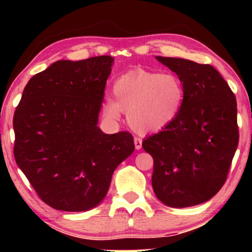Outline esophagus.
I'll list each match as a JSON object with an SVG mask.
<instances>
[{
  "label": "esophagus",
  "mask_w": 252,
  "mask_h": 252,
  "mask_svg": "<svg viewBox=\"0 0 252 252\" xmlns=\"http://www.w3.org/2000/svg\"><path fill=\"white\" fill-rule=\"evenodd\" d=\"M134 143H135V148L137 150H140L141 148H142V138L135 137L134 138Z\"/></svg>",
  "instance_id": "1"
}]
</instances>
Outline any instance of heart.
Returning a JSON list of instances; mask_svg holds the SVG:
<instances>
[{
    "label": "heart",
    "instance_id": "b5f03b06",
    "mask_svg": "<svg viewBox=\"0 0 252 252\" xmlns=\"http://www.w3.org/2000/svg\"><path fill=\"white\" fill-rule=\"evenodd\" d=\"M115 100L106 99L104 114L118 120L128 112L129 124L140 132L166 128L180 114L185 86L174 73L136 71L121 76L112 86Z\"/></svg>",
    "mask_w": 252,
    "mask_h": 252
}]
</instances>
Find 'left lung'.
Returning a JSON list of instances; mask_svg holds the SVG:
<instances>
[{
    "mask_svg": "<svg viewBox=\"0 0 252 252\" xmlns=\"http://www.w3.org/2000/svg\"><path fill=\"white\" fill-rule=\"evenodd\" d=\"M156 59L178 74L186 94L179 116L142 142L154 160L153 189L167 206H194L226 181L239 140L236 97L209 63Z\"/></svg>",
    "mask_w": 252,
    "mask_h": 252,
    "instance_id": "obj_1",
    "label": "left lung"
}]
</instances>
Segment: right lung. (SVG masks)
Here are the masks:
<instances>
[{"instance_id":"obj_1","label":"right lung","mask_w":252,"mask_h":252,"mask_svg":"<svg viewBox=\"0 0 252 252\" xmlns=\"http://www.w3.org/2000/svg\"><path fill=\"white\" fill-rule=\"evenodd\" d=\"M112 63L110 56L56 62L31 78L15 110L17 166L56 210L97 206L135 149L130 132L108 135L97 126Z\"/></svg>"}]
</instances>
